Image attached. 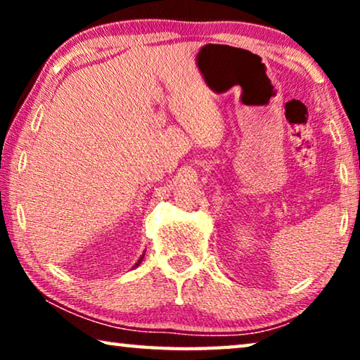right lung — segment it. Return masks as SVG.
Masks as SVG:
<instances>
[{
  "mask_svg": "<svg viewBox=\"0 0 360 360\" xmlns=\"http://www.w3.org/2000/svg\"><path fill=\"white\" fill-rule=\"evenodd\" d=\"M142 259H144V254H142V255H141V259H139V260H137V264H136V265H134V267H132V269H136V267H137V265H139V264L142 262Z\"/></svg>",
  "mask_w": 360,
  "mask_h": 360,
  "instance_id": "add662e5",
  "label": "right lung"
}]
</instances>
